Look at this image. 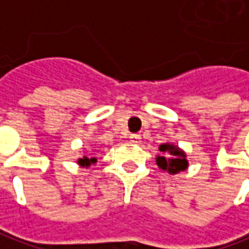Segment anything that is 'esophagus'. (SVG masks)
<instances>
[{
  "mask_svg": "<svg viewBox=\"0 0 249 249\" xmlns=\"http://www.w3.org/2000/svg\"><path fill=\"white\" fill-rule=\"evenodd\" d=\"M141 139H142V138H141L139 134H132V135L129 136V141H131V142H134V143H139V142H141Z\"/></svg>",
  "mask_w": 249,
  "mask_h": 249,
  "instance_id": "34e87169",
  "label": "esophagus"
}]
</instances>
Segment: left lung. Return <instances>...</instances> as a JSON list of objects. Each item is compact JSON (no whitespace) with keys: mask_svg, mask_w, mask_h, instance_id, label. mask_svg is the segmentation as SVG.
<instances>
[{"mask_svg":"<svg viewBox=\"0 0 249 249\" xmlns=\"http://www.w3.org/2000/svg\"><path fill=\"white\" fill-rule=\"evenodd\" d=\"M159 150L163 155L156 157V163L161 170L167 171L170 174H177L188 167L187 155L178 146L173 145V143H163L159 146Z\"/></svg>","mask_w":249,"mask_h":249,"instance_id":"left-lung-1","label":"left lung"}]
</instances>
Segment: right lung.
I'll return each instance as SVG.
<instances>
[{
    "instance_id": "add662e5",
    "label": "right lung",
    "mask_w": 249,
    "mask_h": 249,
    "mask_svg": "<svg viewBox=\"0 0 249 249\" xmlns=\"http://www.w3.org/2000/svg\"><path fill=\"white\" fill-rule=\"evenodd\" d=\"M96 161H97V160H96V157H90V159H89L88 156H83L82 159L78 160V164L82 166V167H89L90 164H94Z\"/></svg>"
}]
</instances>
